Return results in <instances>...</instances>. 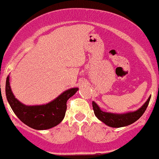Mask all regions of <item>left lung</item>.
<instances>
[{
  "label": "left lung",
  "instance_id": "8db88e82",
  "mask_svg": "<svg viewBox=\"0 0 159 159\" xmlns=\"http://www.w3.org/2000/svg\"><path fill=\"white\" fill-rule=\"evenodd\" d=\"M151 97V96L149 97L147 102L137 111L124 114H116L102 111L100 107L94 101L92 102V107H93L95 116L102 123H104L105 124L111 127H123L132 124L143 116L148 106Z\"/></svg>",
  "mask_w": 159,
  "mask_h": 159
}]
</instances>
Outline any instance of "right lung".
I'll list each match as a JSON object with an SVG mask.
<instances>
[{
	"instance_id": "right-lung-1",
	"label": "right lung",
	"mask_w": 159,
	"mask_h": 159,
	"mask_svg": "<svg viewBox=\"0 0 159 159\" xmlns=\"http://www.w3.org/2000/svg\"><path fill=\"white\" fill-rule=\"evenodd\" d=\"M78 88L68 89L47 104L27 106L15 98L11 90L9 76L6 79L5 94L8 103L18 119L35 130H47L61 123L67 110V101L75 95Z\"/></svg>"
}]
</instances>
